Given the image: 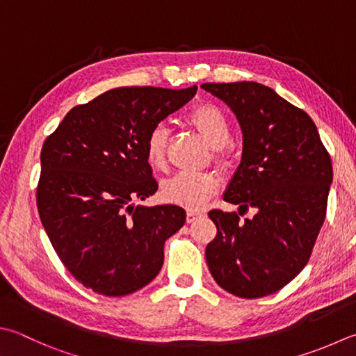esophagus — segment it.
Instances as JSON below:
<instances>
[{"label":"esophagus","mask_w":356,"mask_h":356,"mask_svg":"<svg viewBox=\"0 0 356 356\" xmlns=\"http://www.w3.org/2000/svg\"><path fill=\"white\" fill-rule=\"evenodd\" d=\"M200 216H201L200 212H195V211H187V213H186V221H187V223H192V221H195Z\"/></svg>","instance_id":"esophagus-1"}]
</instances>
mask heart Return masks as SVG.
I'll return each instance as SVG.
<instances>
[{
    "label": "heart",
    "instance_id": "heart-1",
    "mask_svg": "<svg viewBox=\"0 0 356 356\" xmlns=\"http://www.w3.org/2000/svg\"><path fill=\"white\" fill-rule=\"evenodd\" d=\"M186 122L195 129L213 147V163L221 169L231 164V153L227 143L231 139V122L226 113L216 104L203 102L186 113ZM167 145L169 129L164 124H155L145 136L147 163L155 170L167 167ZM218 179L213 173H177L165 179L161 186V195L169 203L200 209L218 191Z\"/></svg>",
    "mask_w": 356,
    "mask_h": 356
}]
</instances>
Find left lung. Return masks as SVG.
<instances>
[{
	"label": "left lung",
	"mask_w": 356,
	"mask_h": 356,
	"mask_svg": "<svg viewBox=\"0 0 356 356\" xmlns=\"http://www.w3.org/2000/svg\"><path fill=\"white\" fill-rule=\"evenodd\" d=\"M236 113L241 163L225 193L240 211H209L217 236L206 246L216 282L237 298L259 299L290 284L310 260L327 212L332 161L304 110L256 82L204 83Z\"/></svg>",
	"instance_id": "1"
}]
</instances>
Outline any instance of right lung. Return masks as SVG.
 I'll return each instance as SVG.
<instances>
[{
    "label": "right lung",
    "instance_id": "obj_1",
    "mask_svg": "<svg viewBox=\"0 0 356 356\" xmlns=\"http://www.w3.org/2000/svg\"><path fill=\"white\" fill-rule=\"evenodd\" d=\"M195 92V85L110 90L74 106L46 138L38 213L58 259L85 288L119 298L158 276L164 241L186 212L175 204L133 206L158 191L145 136Z\"/></svg>",
    "mask_w": 356,
    "mask_h": 356
}]
</instances>
